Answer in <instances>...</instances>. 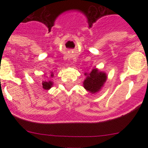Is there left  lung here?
Returning a JSON list of instances; mask_svg holds the SVG:
<instances>
[{"instance_id":"8db88e82","label":"left lung","mask_w":148,"mask_h":148,"mask_svg":"<svg viewBox=\"0 0 148 148\" xmlns=\"http://www.w3.org/2000/svg\"><path fill=\"white\" fill-rule=\"evenodd\" d=\"M86 79L84 81V87L91 93L98 92L107 80V75L104 72L95 68L89 73H85Z\"/></svg>"}]
</instances>
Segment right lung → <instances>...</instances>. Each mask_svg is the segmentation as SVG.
<instances>
[{
	"label": "right lung",
	"instance_id": "right-lung-1",
	"mask_svg": "<svg viewBox=\"0 0 148 148\" xmlns=\"http://www.w3.org/2000/svg\"><path fill=\"white\" fill-rule=\"evenodd\" d=\"M53 76V73H51V77ZM53 86V82L51 81H43L42 82V87L44 90H49Z\"/></svg>",
	"mask_w": 148,
	"mask_h": 148
}]
</instances>
